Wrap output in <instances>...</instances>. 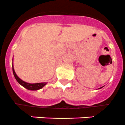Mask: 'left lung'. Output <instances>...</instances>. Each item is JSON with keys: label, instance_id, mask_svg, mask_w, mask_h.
Listing matches in <instances>:
<instances>
[{"label": "left lung", "instance_id": "8db88e82", "mask_svg": "<svg viewBox=\"0 0 125 125\" xmlns=\"http://www.w3.org/2000/svg\"><path fill=\"white\" fill-rule=\"evenodd\" d=\"M101 88H103V87H101ZM99 88V89H100V88Z\"/></svg>", "mask_w": 125, "mask_h": 125}]
</instances>
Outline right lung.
I'll list each match as a JSON object with an SVG mask.
<instances>
[{
	"label": "right lung",
	"mask_w": 125,
	"mask_h": 125,
	"mask_svg": "<svg viewBox=\"0 0 125 125\" xmlns=\"http://www.w3.org/2000/svg\"><path fill=\"white\" fill-rule=\"evenodd\" d=\"M12 69H13V73L14 77L15 79L17 80V81L19 83L21 84V86H22L23 87H24L25 88L29 90H38L41 89L42 88H43L44 86L47 84V83H26V82L24 81L22 79L19 77L17 76V75L16 74L15 72V70H14L13 65L12 66Z\"/></svg>",
	"instance_id": "right-lung-1"
}]
</instances>
